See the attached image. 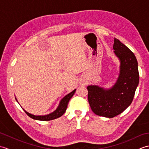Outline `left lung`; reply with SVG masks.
Returning <instances> with one entry per match:
<instances>
[{
	"instance_id": "1",
	"label": "left lung",
	"mask_w": 149,
	"mask_h": 149,
	"mask_svg": "<svg viewBox=\"0 0 149 149\" xmlns=\"http://www.w3.org/2000/svg\"><path fill=\"white\" fill-rule=\"evenodd\" d=\"M113 49L120 61L116 83L108 90L95 85L87 87L88 99L92 111L107 118L118 115L130 106L139 83L138 61L134 53L116 38Z\"/></svg>"
}]
</instances>
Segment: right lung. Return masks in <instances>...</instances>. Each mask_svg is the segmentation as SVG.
I'll use <instances>...</instances> for the list:
<instances>
[{"instance_id":"add662e5","label":"right lung","mask_w":149,"mask_h":149,"mask_svg":"<svg viewBox=\"0 0 149 149\" xmlns=\"http://www.w3.org/2000/svg\"><path fill=\"white\" fill-rule=\"evenodd\" d=\"M75 90H74V91H72L71 93H68V95H66L65 97H63L61 99V100L60 101L58 108H57L54 111L49 114V115H42V116L41 115L40 116H36V115H32V114H31V113H27L26 111H25L24 109V110L28 116L31 117V118L34 119V120H41V121H49V120L56 119V118H59V117L61 116L63 114L65 113L66 108H67V106H68L69 100L72 97V96L74 95V94L75 92Z\"/></svg>"}]
</instances>
